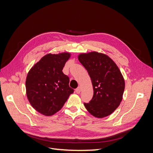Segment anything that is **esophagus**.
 <instances>
[{
	"mask_svg": "<svg viewBox=\"0 0 153 153\" xmlns=\"http://www.w3.org/2000/svg\"><path fill=\"white\" fill-rule=\"evenodd\" d=\"M75 92H76L77 94H79L80 92H81V87H80V86L78 87L77 88V89H76V90H75Z\"/></svg>",
	"mask_w": 153,
	"mask_h": 153,
	"instance_id": "34e87169",
	"label": "esophagus"
}]
</instances>
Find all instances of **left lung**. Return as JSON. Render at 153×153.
<instances>
[{
    "label": "left lung",
    "mask_w": 153,
    "mask_h": 153,
    "mask_svg": "<svg viewBox=\"0 0 153 153\" xmlns=\"http://www.w3.org/2000/svg\"><path fill=\"white\" fill-rule=\"evenodd\" d=\"M78 60L91 77L94 94L86 109L93 116L110 115L121 103L125 87L124 78L115 63L107 55L92 52L82 53Z\"/></svg>",
    "instance_id": "8db88e82"
}]
</instances>
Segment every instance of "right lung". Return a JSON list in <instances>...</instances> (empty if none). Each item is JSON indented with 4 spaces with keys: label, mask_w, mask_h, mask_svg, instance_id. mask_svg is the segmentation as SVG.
<instances>
[{
    "label": "right lung",
    "mask_w": 153,
    "mask_h": 153,
    "mask_svg": "<svg viewBox=\"0 0 153 153\" xmlns=\"http://www.w3.org/2000/svg\"><path fill=\"white\" fill-rule=\"evenodd\" d=\"M70 53L47 54L29 71L25 85L27 96L36 110L52 115L61 110L74 89L69 78L62 72Z\"/></svg>",
    "instance_id": "add662e5"
}]
</instances>
